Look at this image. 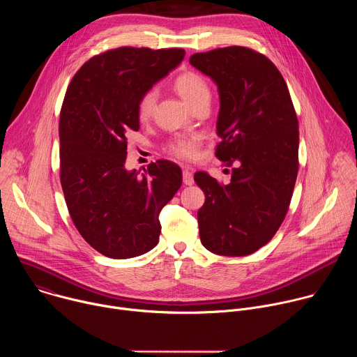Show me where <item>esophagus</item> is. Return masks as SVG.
Here are the masks:
<instances>
[{
    "label": "esophagus",
    "mask_w": 357,
    "mask_h": 357,
    "mask_svg": "<svg viewBox=\"0 0 357 357\" xmlns=\"http://www.w3.org/2000/svg\"><path fill=\"white\" fill-rule=\"evenodd\" d=\"M182 178H183V183L185 185H193V174L189 171V169H185L183 174H182Z\"/></svg>",
    "instance_id": "esophagus-1"
}]
</instances>
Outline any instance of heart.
<instances>
[{
    "mask_svg": "<svg viewBox=\"0 0 357 357\" xmlns=\"http://www.w3.org/2000/svg\"><path fill=\"white\" fill-rule=\"evenodd\" d=\"M174 86H175V90L181 94V97L190 106H193L197 100L203 97H209L208 83L200 75L193 72H186L179 75L175 79ZM157 98H158V93L155 89H149L139 97L138 105H137V114L139 120H148L151 117L152 112H154ZM197 146H199L197 138L189 137V138H181L175 141L169 149L178 158L192 160L197 154Z\"/></svg>",
    "mask_w": 357,
    "mask_h": 357,
    "instance_id": "b5f03b06",
    "label": "heart"
}]
</instances>
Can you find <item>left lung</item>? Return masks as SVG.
<instances>
[{"instance_id": "8db88e82", "label": "left lung", "mask_w": 357, "mask_h": 357, "mask_svg": "<svg viewBox=\"0 0 357 357\" xmlns=\"http://www.w3.org/2000/svg\"><path fill=\"white\" fill-rule=\"evenodd\" d=\"M189 62L218 86L216 157L233 167L227 185L195 174L206 197L197 212L200 241L219 256H247L274 237L288 212L298 175V119L282 75L256 50L219 47Z\"/></svg>"}]
</instances>
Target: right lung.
Listing matches in <instances>:
<instances>
[{
  "instance_id": "1",
  "label": "right lung",
  "mask_w": 357,
  "mask_h": 357,
  "mask_svg": "<svg viewBox=\"0 0 357 357\" xmlns=\"http://www.w3.org/2000/svg\"><path fill=\"white\" fill-rule=\"evenodd\" d=\"M185 50L117 47L73 76L61 110V183L82 237L110 259H132L158 244L160 213L182 185L167 160L128 171L127 135L139 130V97L175 69Z\"/></svg>"
}]
</instances>
